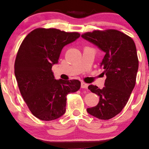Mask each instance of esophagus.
Returning a JSON list of instances; mask_svg holds the SVG:
<instances>
[{
  "mask_svg": "<svg viewBox=\"0 0 149 149\" xmlns=\"http://www.w3.org/2000/svg\"><path fill=\"white\" fill-rule=\"evenodd\" d=\"M88 84L85 82H81V88H87Z\"/></svg>",
  "mask_w": 149,
  "mask_h": 149,
  "instance_id": "obj_1",
  "label": "esophagus"
}]
</instances>
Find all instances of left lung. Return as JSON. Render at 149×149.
Instances as JSON below:
<instances>
[{
    "label": "left lung",
    "mask_w": 149,
    "mask_h": 149,
    "mask_svg": "<svg viewBox=\"0 0 149 149\" xmlns=\"http://www.w3.org/2000/svg\"><path fill=\"white\" fill-rule=\"evenodd\" d=\"M81 36L105 53L100 64L107 76L105 86H88L100 100L86 111L98 119L109 120L122 111L135 85L139 65L136 47L131 37L116 29L94 30Z\"/></svg>",
    "instance_id": "obj_1"
}]
</instances>
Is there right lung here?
<instances>
[{
	"label": "right lung",
	"instance_id": "add662e5",
	"mask_svg": "<svg viewBox=\"0 0 149 149\" xmlns=\"http://www.w3.org/2000/svg\"><path fill=\"white\" fill-rule=\"evenodd\" d=\"M80 36L55 28H37L24 38L18 49L15 76L26 104L38 119L51 121L63 116L67 95L80 89V81L57 80L52 70L64 47Z\"/></svg>",
	"mask_w": 149,
	"mask_h": 149
}]
</instances>
